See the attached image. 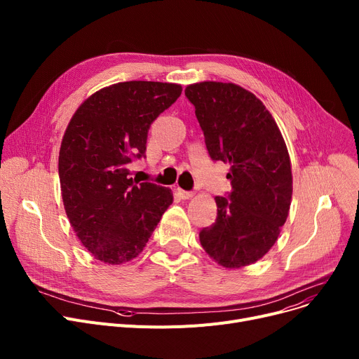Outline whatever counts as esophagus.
Segmentation results:
<instances>
[{"label":"esophagus","instance_id":"1","mask_svg":"<svg viewBox=\"0 0 359 359\" xmlns=\"http://www.w3.org/2000/svg\"><path fill=\"white\" fill-rule=\"evenodd\" d=\"M179 195H180L182 199H191L194 196V192H187V191L179 189Z\"/></svg>","mask_w":359,"mask_h":359}]
</instances>
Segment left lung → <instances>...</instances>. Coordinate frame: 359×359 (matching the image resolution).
Segmentation results:
<instances>
[{"label":"left lung","mask_w":359,"mask_h":359,"mask_svg":"<svg viewBox=\"0 0 359 359\" xmlns=\"http://www.w3.org/2000/svg\"><path fill=\"white\" fill-rule=\"evenodd\" d=\"M206 149L230 164L229 196H215L217 219L199 233L203 250L224 268L252 265L273 246L285 224L292 173L280 130L253 93L233 83L187 86Z\"/></svg>","instance_id":"obj_1"}]
</instances>
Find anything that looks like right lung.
<instances>
[{
	"instance_id": "right-lung-1",
	"label": "right lung",
	"mask_w": 359,
	"mask_h": 359,
	"mask_svg": "<svg viewBox=\"0 0 359 359\" xmlns=\"http://www.w3.org/2000/svg\"><path fill=\"white\" fill-rule=\"evenodd\" d=\"M180 94L172 83L111 84L84 100L67 126L58 161L64 208L100 262L137 257L173 202L172 189L135 182L128 164L145 157L151 123Z\"/></svg>"
}]
</instances>
